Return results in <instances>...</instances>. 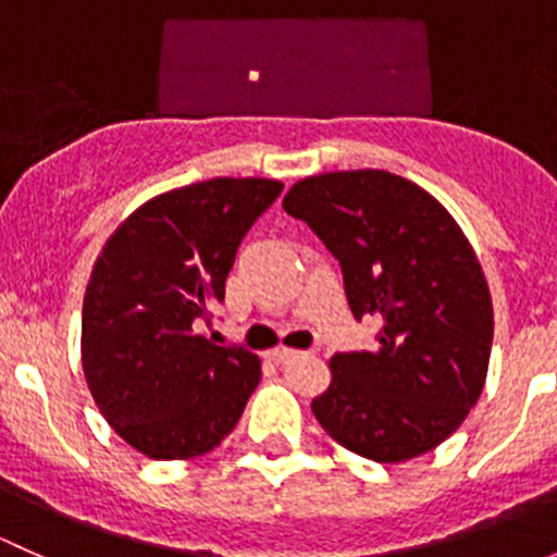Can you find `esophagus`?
I'll list each match as a JSON object with an SVG mask.
<instances>
[{
  "label": "esophagus",
  "mask_w": 557,
  "mask_h": 557,
  "mask_svg": "<svg viewBox=\"0 0 557 557\" xmlns=\"http://www.w3.org/2000/svg\"><path fill=\"white\" fill-rule=\"evenodd\" d=\"M267 356L272 358V361L283 363V361H290V358H296V356H299V352H296V350H288V347H274V350H269Z\"/></svg>",
  "instance_id": "obj_1"
}]
</instances>
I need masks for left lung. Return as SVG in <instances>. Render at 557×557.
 Returning a JSON list of instances; mask_svg holds the SVG:
<instances>
[{"label": "left lung", "mask_w": 557, "mask_h": 557, "mask_svg": "<svg viewBox=\"0 0 557 557\" xmlns=\"http://www.w3.org/2000/svg\"><path fill=\"white\" fill-rule=\"evenodd\" d=\"M283 207L339 261L356 320L383 318L377 350L331 358L318 423L377 463L434 450L476 404L491 361L493 305L474 247L429 190L383 170L305 177Z\"/></svg>", "instance_id": "left-lung-1"}]
</instances>
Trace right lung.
I'll return each instance as SVG.
<instances>
[{"instance_id":"add662e5","label":"right lung","mask_w":557,"mask_h":557,"mask_svg":"<svg viewBox=\"0 0 557 557\" xmlns=\"http://www.w3.org/2000/svg\"><path fill=\"white\" fill-rule=\"evenodd\" d=\"M280 180L212 177L134 210L107 239L83 299V374L123 442L156 460L221 445L261 380L256 352L199 334Z\"/></svg>"}]
</instances>
